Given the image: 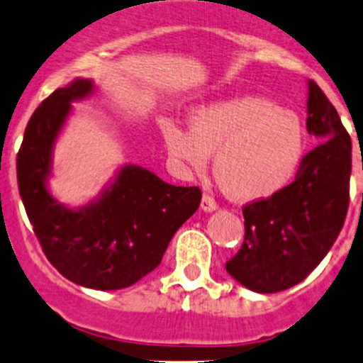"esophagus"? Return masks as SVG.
Returning <instances> with one entry per match:
<instances>
[{"label": "esophagus", "instance_id": "1", "mask_svg": "<svg viewBox=\"0 0 363 363\" xmlns=\"http://www.w3.org/2000/svg\"><path fill=\"white\" fill-rule=\"evenodd\" d=\"M200 207H202L203 212L218 211V203L214 202V199H212L211 195H203L202 196V205H200Z\"/></svg>", "mask_w": 363, "mask_h": 363}]
</instances>
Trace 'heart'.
Instances as JSON below:
<instances>
[{
    "label": "heart",
    "mask_w": 363,
    "mask_h": 363,
    "mask_svg": "<svg viewBox=\"0 0 363 363\" xmlns=\"http://www.w3.org/2000/svg\"><path fill=\"white\" fill-rule=\"evenodd\" d=\"M189 131L167 124L168 156L193 174H203L214 155L218 184L237 202H258L279 193L295 177L306 135L300 117L263 96H240L189 112Z\"/></svg>",
    "instance_id": "obj_1"
}]
</instances>
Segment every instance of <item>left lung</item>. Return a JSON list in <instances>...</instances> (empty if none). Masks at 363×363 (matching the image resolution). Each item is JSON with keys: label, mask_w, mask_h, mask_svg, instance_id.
I'll return each mask as SVG.
<instances>
[{"label": "left lung", "mask_w": 363, "mask_h": 363, "mask_svg": "<svg viewBox=\"0 0 363 363\" xmlns=\"http://www.w3.org/2000/svg\"><path fill=\"white\" fill-rule=\"evenodd\" d=\"M307 133L318 145L295 181L244 207L246 237L226 272L256 294H276L306 279L339 237L350 203L351 138L316 82H307Z\"/></svg>", "instance_id": "1"}]
</instances>
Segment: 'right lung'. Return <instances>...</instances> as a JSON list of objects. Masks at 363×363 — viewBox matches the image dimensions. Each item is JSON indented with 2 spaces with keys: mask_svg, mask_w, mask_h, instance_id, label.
Here are the masks:
<instances>
[{
  "mask_svg": "<svg viewBox=\"0 0 363 363\" xmlns=\"http://www.w3.org/2000/svg\"><path fill=\"white\" fill-rule=\"evenodd\" d=\"M94 93V80L77 77L42 101L26 126L17 182L47 259L80 286L123 290L160 265L174 233L199 208L202 193L195 186L168 184L155 172L126 163L87 203H61L49 186L54 149L73 104Z\"/></svg>",
  "mask_w": 363,
  "mask_h": 363,
  "instance_id": "add662e5",
  "label": "right lung"
}]
</instances>
